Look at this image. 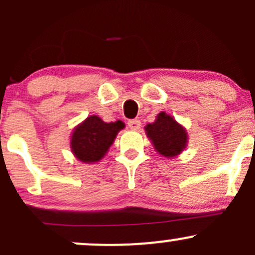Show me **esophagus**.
Returning <instances> with one entry per match:
<instances>
[{
  "mask_svg": "<svg viewBox=\"0 0 255 255\" xmlns=\"http://www.w3.org/2000/svg\"><path fill=\"white\" fill-rule=\"evenodd\" d=\"M140 126H141V122H140V120H129L128 121V127L130 128L131 130H137L140 128Z\"/></svg>",
  "mask_w": 255,
  "mask_h": 255,
  "instance_id": "esophagus-1",
  "label": "esophagus"
}]
</instances>
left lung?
<instances>
[{
    "mask_svg": "<svg viewBox=\"0 0 255 255\" xmlns=\"http://www.w3.org/2000/svg\"><path fill=\"white\" fill-rule=\"evenodd\" d=\"M145 130L154 150L165 158L178 156L188 142V134L183 126L164 111L158 114L153 124L146 125Z\"/></svg>",
    "mask_w": 255,
    "mask_h": 255,
    "instance_id": "8db88e82",
    "label": "left lung"
}]
</instances>
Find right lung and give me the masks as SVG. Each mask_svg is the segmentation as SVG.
I'll return each instance as SVG.
<instances>
[{
	"instance_id": "right-lung-1",
	"label": "right lung",
	"mask_w": 255,
	"mask_h": 255,
	"mask_svg": "<svg viewBox=\"0 0 255 255\" xmlns=\"http://www.w3.org/2000/svg\"><path fill=\"white\" fill-rule=\"evenodd\" d=\"M124 128L125 124L120 120L108 124L96 115L89 116L73 130V154L78 160L87 164L99 162L107 154L119 131Z\"/></svg>"
}]
</instances>
